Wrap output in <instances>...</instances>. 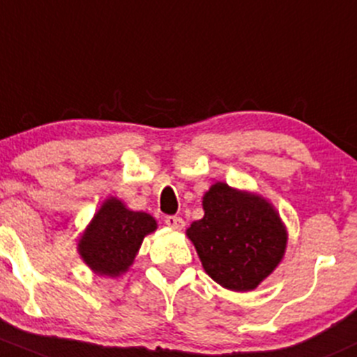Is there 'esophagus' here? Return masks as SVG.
Segmentation results:
<instances>
[{
    "label": "esophagus",
    "instance_id": "obj_1",
    "mask_svg": "<svg viewBox=\"0 0 357 357\" xmlns=\"http://www.w3.org/2000/svg\"><path fill=\"white\" fill-rule=\"evenodd\" d=\"M166 224L171 229H183L185 227V220L181 219V217H178V215H169V217H166Z\"/></svg>",
    "mask_w": 357,
    "mask_h": 357
}]
</instances>
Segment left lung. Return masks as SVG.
Instances as JSON below:
<instances>
[{
  "label": "left lung",
  "mask_w": 357,
  "mask_h": 357,
  "mask_svg": "<svg viewBox=\"0 0 357 357\" xmlns=\"http://www.w3.org/2000/svg\"><path fill=\"white\" fill-rule=\"evenodd\" d=\"M204 219L186 236L205 272L231 291H253L284 258L287 231L279 212L260 195L215 183L204 195Z\"/></svg>",
  "instance_id": "left-lung-1"
}]
</instances>
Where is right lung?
Returning a JSON list of instances; mask_svg holds the SVG:
<instances>
[{
    "label": "right lung",
    "instance_id": "obj_1",
    "mask_svg": "<svg viewBox=\"0 0 357 357\" xmlns=\"http://www.w3.org/2000/svg\"><path fill=\"white\" fill-rule=\"evenodd\" d=\"M157 229L152 215L126 208L111 197L97 210L78 241V253L99 275L119 277L130 268L142 241Z\"/></svg>",
    "mask_w": 357,
    "mask_h": 357
}]
</instances>
